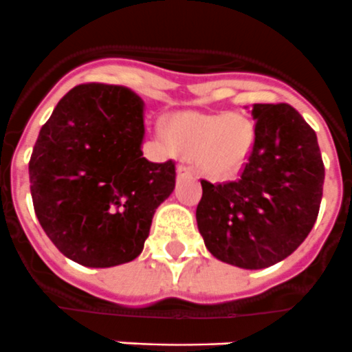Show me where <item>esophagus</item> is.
<instances>
[{
    "label": "esophagus",
    "mask_w": 352,
    "mask_h": 352,
    "mask_svg": "<svg viewBox=\"0 0 352 352\" xmlns=\"http://www.w3.org/2000/svg\"><path fill=\"white\" fill-rule=\"evenodd\" d=\"M193 175V168H191L190 164H184V162H181L179 166H177V176L179 177H190Z\"/></svg>",
    "instance_id": "1"
}]
</instances>
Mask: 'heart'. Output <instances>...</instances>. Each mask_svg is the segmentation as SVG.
Masks as SVG:
<instances>
[{
	"instance_id": "obj_1",
	"label": "heart",
	"mask_w": 352,
	"mask_h": 352,
	"mask_svg": "<svg viewBox=\"0 0 352 352\" xmlns=\"http://www.w3.org/2000/svg\"><path fill=\"white\" fill-rule=\"evenodd\" d=\"M168 138L184 157L197 155L201 173L226 179L238 175L248 161L255 128L238 114L179 113L169 120Z\"/></svg>"
}]
</instances>
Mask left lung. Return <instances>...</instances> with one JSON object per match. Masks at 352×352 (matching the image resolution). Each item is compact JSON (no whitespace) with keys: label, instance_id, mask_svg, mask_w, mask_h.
<instances>
[{"label":"left lung","instance_id":"obj_1","mask_svg":"<svg viewBox=\"0 0 352 352\" xmlns=\"http://www.w3.org/2000/svg\"><path fill=\"white\" fill-rule=\"evenodd\" d=\"M255 142L238 181L201 179L197 224L208 252L239 269L280 262L318 217L323 168L313 128L289 104H253Z\"/></svg>","mask_w":352,"mask_h":352}]
</instances>
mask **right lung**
I'll return each mask as SVG.
<instances>
[{
    "label": "right lung",
    "instance_id": "add662e5",
    "mask_svg": "<svg viewBox=\"0 0 352 352\" xmlns=\"http://www.w3.org/2000/svg\"><path fill=\"white\" fill-rule=\"evenodd\" d=\"M144 100L106 83L73 87L41 128L29 162L34 210L73 262L104 269L144 250L176 183L175 161L144 157Z\"/></svg>",
    "mask_w": 352,
    "mask_h": 352
}]
</instances>
